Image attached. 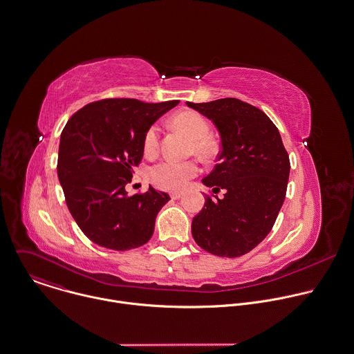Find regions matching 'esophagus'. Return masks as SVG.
I'll use <instances>...</instances> for the list:
<instances>
[{"instance_id": "34e87169", "label": "esophagus", "mask_w": 354, "mask_h": 354, "mask_svg": "<svg viewBox=\"0 0 354 354\" xmlns=\"http://www.w3.org/2000/svg\"><path fill=\"white\" fill-rule=\"evenodd\" d=\"M182 196H183L182 192H174V193H171V198H172V200H179Z\"/></svg>"}]
</instances>
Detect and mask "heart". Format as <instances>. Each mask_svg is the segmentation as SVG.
<instances>
[{"label": "heart", "mask_w": 354, "mask_h": 354, "mask_svg": "<svg viewBox=\"0 0 354 354\" xmlns=\"http://www.w3.org/2000/svg\"><path fill=\"white\" fill-rule=\"evenodd\" d=\"M172 125L182 129L192 138V150L201 157H212L218 150L216 140L208 133L209 124L197 111H180L172 117ZM160 145L158 125H150L143 136V149L147 154L157 151ZM200 174V164L196 160L179 161L165 158L154 164L149 171L151 183L162 190H182L192 178Z\"/></svg>", "instance_id": "b5f03b06"}]
</instances>
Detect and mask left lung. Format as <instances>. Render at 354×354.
Wrapping results in <instances>:
<instances>
[{
	"instance_id": "1",
	"label": "left lung",
	"mask_w": 354,
	"mask_h": 354,
	"mask_svg": "<svg viewBox=\"0 0 354 354\" xmlns=\"http://www.w3.org/2000/svg\"><path fill=\"white\" fill-rule=\"evenodd\" d=\"M187 106L212 120L222 149L214 171L203 179L212 192L193 218L194 241L207 252L237 258L272 230L286 198L290 157L273 121L236 97ZM223 189L219 199L216 194Z\"/></svg>"
}]
</instances>
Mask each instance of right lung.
<instances>
[{"label": "right lung", "instance_id": "1", "mask_svg": "<svg viewBox=\"0 0 354 354\" xmlns=\"http://www.w3.org/2000/svg\"><path fill=\"white\" fill-rule=\"evenodd\" d=\"M178 103L102 99L85 104L63 128L59 182L71 216L95 244L128 251L151 239L169 196L151 186L131 196L125 189L143 158L145 132Z\"/></svg>", "mask_w": 354, "mask_h": 354}]
</instances>
